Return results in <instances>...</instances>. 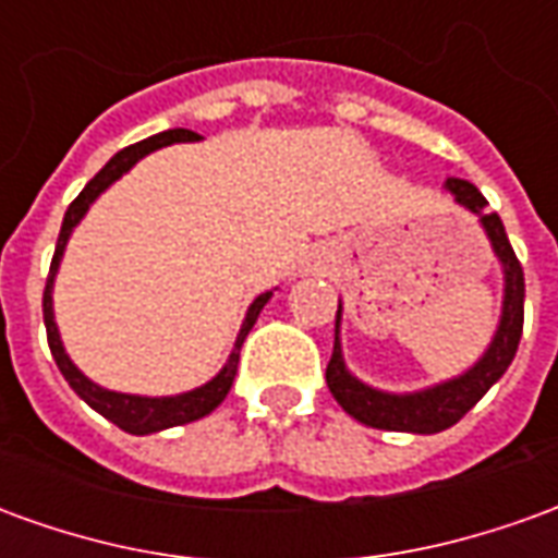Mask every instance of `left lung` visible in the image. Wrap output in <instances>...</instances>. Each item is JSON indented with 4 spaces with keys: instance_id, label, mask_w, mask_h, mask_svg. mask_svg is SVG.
<instances>
[{
    "instance_id": "obj_1",
    "label": "left lung",
    "mask_w": 558,
    "mask_h": 558,
    "mask_svg": "<svg viewBox=\"0 0 558 558\" xmlns=\"http://www.w3.org/2000/svg\"><path fill=\"white\" fill-rule=\"evenodd\" d=\"M448 191L454 194L460 206H466L472 215H478L484 230L490 235L493 251L502 259L505 268V304H502V323L493 338L490 350L484 352L469 374L457 376L451 383L427 388L418 395H383L376 388L364 386L355 376L347 374L343 355H340V307L335 319V352L326 367V383L331 395L352 418L362 421L376 430H400V433H439L448 430L451 424L463 418L475 403H478L499 376L508 371V364L514 362L520 335H523V299H526V280H523V266L517 259L514 247L505 235L502 220L496 211H487V199L481 196L475 184L463 179H448Z\"/></svg>"
}]
</instances>
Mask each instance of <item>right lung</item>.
<instances>
[{
    "label": "right lung",
    "instance_id": "obj_1",
    "mask_svg": "<svg viewBox=\"0 0 558 558\" xmlns=\"http://www.w3.org/2000/svg\"><path fill=\"white\" fill-rule=\"evenodd\" d=\"M184 140H196L194 131H184V128H172V131H163V134H155V137L143 140V143H134V146L122 148L119 155L107 160V167H104L95 179H92L80 196L68 206L65 220H62V230H59V242H56V254L53 263H50V275H47V287H44V326H47V343H50V352H53L56 364H59V371L68 379V386L77 391L80 398L89 403L92 410L101 412L104 418L113 421L116 427H122L125 433H158L167 430V427H175V424H187V421H196L208 415L211 410H218L223 398L230 395L232 379H235V371H239V350H242L244 338H247V331L254 328L256 316L259 311L266 307V302L271 299V292H263V295H256V302L251 304V311L244 316V326L239 331V340H235V350H232L230 362L227 367L220 371L211 383H206L203 388H194V391H187V395H179V398H137V395H116V391H107V388H98L95 383H89L86 376L80 374L77 367L71 364V359L62 350V340H59V328L53 323V278H56V268H59V259H62V251H65L68 235L71 230L77 227L80 218L86 215V208L98 199L101 191H107L110 184L128 172L134 163H137L143 155L148 151H155L160 146H170V143H184Z\"/></svg>",
    "mask_w": 558,
    "mask_h": 558
}]
</instances>
